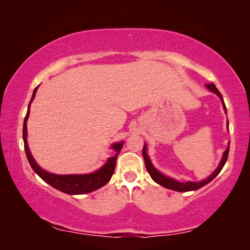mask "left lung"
<instances>
[{"label": "left lung", "mask_w": 250, "mask_h": 250, "mask_svg": "<svg viewBox=\"0 0 250 250\" xmlns=\"http://www.w3.org/2000/svg\"><path fill=\"white\" fill-rule=\"evenodd\" d=\"M207 89L209 91L214 92V94H216L219 99H221L222 104H223V108L225 110L226 115H227V111H226V105L225 103H224V99H223V96L221 95V92L218 91V89L215 86L214 83H208V84H205ZM228 121H227V129H228ZM147 151V146L145 143V146H143V150H142V154H143V159H145V163H146V171L149 172L150 176L152 177V180H153L155 183H158L159 185L163 186V188H168V189H173V191H176V192H189V191H196V189L203 188V186L208 184L210 181H213L215 177L218 175V173L222 171V168L225 166L227 158H228V152H229V142H228V146L227 149L224 151L223 156H222V160L221 162H219L218 167L215 168V171L211 173V174L206 177L205 180L200 181V182H192V181H188V182H180V181H176L175 179H172L170 176H167L164 175L163 173H161L158 168H156L153 163H152V161L150 159V156L147 155L146 153Z\"/></svg>", "instance_id": "left-lung-1"}]
</instances>
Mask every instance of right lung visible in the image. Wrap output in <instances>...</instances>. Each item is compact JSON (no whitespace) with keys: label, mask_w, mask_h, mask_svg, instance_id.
<instances>
[{"label":"right lung","mask_w":250,"mask_h":250,"mask_svg":"<svg viewBox=\"0 0 250 250\" xmlns=\"http://www.w3.org/2000/svg\"><path fill=\"white\" fill-rule=\"evenodd\" d=\"M39 89L37 86L33 91L32 99L28 104L27 113L24 119L23 125V140H24V147L25 153H26L27 160L29 164H31L34 172L39 175L42 180L45 181L46 183L53 186L54 188L58 189V191L64 192L69 195H79V194H86L94 192L96 189L103 188L111 179V176L115 172L116 168V161L118 155H119L120 151L124 146V141L121 142H115L111 146V149L115 150L116 154L113 156L108 158L107 162H105L99 170H97L92 173H88V174H54V173L47 172L44 168H42L36 161L34 160L33 155L31 153V150L28 147L27 143V120L29 116V108H31L32 101L35 98L36 91Z\"/></svg>","instance_id":"add662e5"}]
</instances>
